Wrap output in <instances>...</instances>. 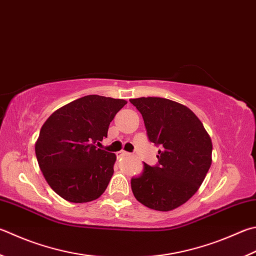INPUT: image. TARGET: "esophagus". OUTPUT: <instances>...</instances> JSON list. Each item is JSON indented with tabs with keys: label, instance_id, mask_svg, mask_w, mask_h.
I'll return each mask as SVG.
<instances>
[{
	"label": "esophagus",
	"instance_id": "esophagus-1",
	"mask_svg": "<svg viewBox=\"0 0 256 256\" xmlns=\"http://www.w3.org/2000/svg\"><path fill=\"white\" fill-rule=\"evenodd\" d=\"M128 153L126 152V151H118V152H116V156L118 158H123V156H128Z\"/></svg>",
	"mask_w": 256,
	"mask_h": 256
}]
</instances>
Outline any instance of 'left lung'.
I'll return each instance as SVG.
<instances>
[{
	"instance_id": "obj_1",
	"label": "left lung",
	"mask_w": 256,
	"mask_h": 256,
	"mask_svg": "<svg viewBox=\"0 0 256 256\" xmlns=\"http://www.w3.org/2000/svg\"><path fill=\"white\" fill-rule=\"evenodd\" d=\"M138 110L148 140L161 146L158 164H144L131 187L148 208L169 212L188 202L200 187L212 164V138L187 106L161 97L130 100Z\"/></svg>"
}]
</instances>
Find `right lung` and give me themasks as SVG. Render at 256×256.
<instances>
[{"mask_svg": "<svg viewBox=\"0 0 256 256\" xmlns=\"http://www.w3.org/2000/svg\"><path fill=\"white\" fill-rule=\"evenodd\" d=\"M126 103L87 95L54 110L42 125L36 160L51 189L64 200L92 202L108 188L116 156L96 146L108 138L110 123Z\"/></svg>", "mask_w": 256, "mask_h": 256, "instance_id": "1", "label": "right lung"}]
</instances>
